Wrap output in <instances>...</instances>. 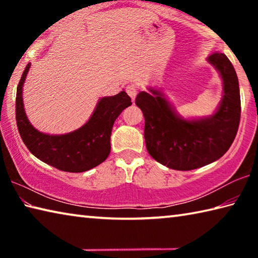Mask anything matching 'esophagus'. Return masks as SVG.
<instances>
[{"instance_id": "34e87169", "label": "esophagus", "mask_w": 258, "mask_h": 258, "mask_svg": "<svg viewBox=\"0 0 258 258\" xmlns=\"http://www.w3.org/2000/svg\"><path fill=\"white\" fill-rule=\"evenodd\" d=\"M126 92H127L130 97L132 98V100H134L138 94L137 86H135V84H128L127 86H126Z\"/></svg>"}]
</instances>
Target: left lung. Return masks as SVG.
I'll return each instance as SVG.
<instances>
[{"label":"left lung","mask_w":258,"mask_h":258,"mask_svg":"<svg viewBox=\"0 0 258 258\" xmlns=\"http://www.w3.org/2000/svg\"><path fill=\"white\" fill-rule=\"evenodd\" d=\"M207 61L220 73L223 84V97L213 115L183 118L166 95L152 87L135 98L146 120L147 150L168 168L191 171L211 164L229 150L237 135L241 112L237 73L221 52H213Z\"/></svg>","instance_id":"obj_1"}]
</instances>
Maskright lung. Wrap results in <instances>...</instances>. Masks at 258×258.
I'll return each mask as SVG.
<instances>
[{
    "label": "right lung",
    "mask_w": 258,
    "mask_h": 258,
    "mask_svg": "<svg viewBox=\"0 0 258 258\" xmlns=\"http://www.w3.org/2000/svg\"><path fill=\"white\" fill-rule=\"evenodd\" d=\"M30 63L26 66L17 87L16 119L19 134L32 154L45 164L63 172L81 173L100 165L110 154V135L113 123L131 98L125 91L98 101L90 119L73 132L66 134L42 133L30 124L24 108L23 86Z\"/></svg>",
    "instance_id": "obj_1"
}]
</instances>
